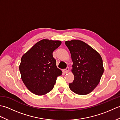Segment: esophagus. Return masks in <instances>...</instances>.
I'll return each instance as SVG.
<instances>
[{
	"mask_svg": "<svg viewBox=\"0 0 120 120\" xmlns=\"http://www.w3.org/2000/svg\"><path fill=\"white\" fill-rule=\"evenodd\" d=\"M68 71H69V68L67 67V68H65V69L63 70V72H64V73H67L68 72Z\"/></svg>",
	"mask_w": 120,
	"mask_h": 120,
	"instance_id": "34e87169",
	"label": "esophagus"
}]
</instances>
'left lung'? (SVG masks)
Returning a JSON list of instances; mask_svg holds the SVG:
<instances>
[{
	"label": "left lung",
	"instance_id": "obj_1",
	"mask_svg": "<svg viewBox=\"0 0 120 120\" xmlns=\"http://www.w3.org/2000/svg\"><path fill=\"white\" fill-rule=\"evenodd\" d=\"M73 62L72 72L74 75L69 88L79 95L90 93L98 85L103 74V60L99 53L80 40L65 41Z\"/></svg>",
	"mask_w": 120,
	"mask_h": 120
}]
</instances>
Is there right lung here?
Wrapping results in <instances>:
<instances>
[{"label":"right lung","instance_id":"right-lung-1","mask_svg":"<svg viewBox=\"0 0 120 120\" xmlns=\"http://www.w3.org/2000/svg\"><path fill=\"white\" fill-rule=\"evenodd\" d=\"M60 41L43 39L22 56L19 69L21 78L28 90L38 95L48 93L53 88L62 71L56 66L52 52Z\"/></svg>","mask_w":120,"mask_h":120}]
</instances>
